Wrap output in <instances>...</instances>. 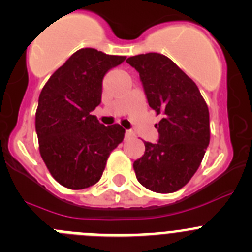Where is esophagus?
Returning a JSON list of instances; mask_svg holds the SVG:
<instances>
[{"instance_id":"obj_1","label":"esophagus","mask_w":252,"mask_h":252,"mask_svg":"<svg viewBox=\"0 0 252 252\" xmlns=\"http://www.w3.org/2000/svg\"><path fill=\"white\" fill-rule=\"evenodd\" d=\"M134 137V133L131 130H126V139H130V138Z\"/></svg>"}]
</instances>
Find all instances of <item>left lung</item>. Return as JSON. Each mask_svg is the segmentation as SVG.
I'll list each match as a JSON object with an SVG mask.
<instances>
[{
    "mask_svg": "<svg viewBox=\"0 0 252 252\" xmlns=\"http://www.w3.org/2000/svg\"><path fill=\"white\" fill-rule=\"evenodd\" d=\"M139 73L148 103L161 119L157 144L144 142L145 152L134 161L143 187L160 194L174 192L196 173L210 142L209 108L191 78L160 53L129 57Z\"/></svg>",
    "mask_w": 252,
    "mask_h": 252,
    "instance_id": "1",
    "label": "left lung"
}]
</instances>
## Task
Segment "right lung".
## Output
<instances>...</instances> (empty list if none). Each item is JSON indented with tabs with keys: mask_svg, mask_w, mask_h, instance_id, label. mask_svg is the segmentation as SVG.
I'll list each match as a JSON object with an SVG mask.
<instances>
[{
	"mask_svg": "<svg viewBox=\"0 0 252 252\" xmlns=\"http://www.w3.org/2000/svg\"><path fill=\"white\" fill-rule=\"evenodd\" d=\"M124 60L82 48L42 88L36 110L39 153L56 182L68 189L99 182L108 157L123 142L119 124L103 126L91 112L100 104L105 73Z\"/></svg>",
	"mask_w": 252,
	"mask_h": 252,
	"instance_id": "obj_1",
	"label": "right lung"
}]
</instances>
